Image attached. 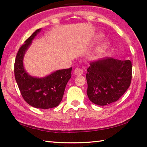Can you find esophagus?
I'll use <instances>...</instances> for the list:
<instances>
[{
	"mask_svg": "<svg viewBox=\"0 0 147 147\" xmlns=\"http://www.w3.org/2000/svg\"><path fill=\"white\" fill-rule=\"evenodd\" d=\"M83 73H84V71H83L82 69L76 67L75 69H74V74H75L77 76L81 75V74H83Z\"/></svg>",
	"mask_w": 147,
	"mask_h": 147,
	"instance_id": "34e87169",
	"label": "esophagus"
}]
</instances>
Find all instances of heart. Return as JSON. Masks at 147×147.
<instances>
[{
    "label": "heart",
    "mask_w": 147,
    "mask_h": 147,
    "mask_svg": "<svg viewBox=\"0 0 147 147\" xmlns=\"http://www.w3.org/2000/svg\"><path fill=\"white\" fill-rule=\"evenodd\" d=\"M103 38L102 34H98L97 36L95 37L96 40H99V39ZM109 46V43L108 41H104L103 43H102L97 49V55L98 56H102L106 53V51L108 50Z\"/></svg>",
    "instance_id": "obj_1"
}]
</instances>
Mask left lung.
Masks as SVG:
<instances>
[{
  "instance_id": "left-lung-1",
  "label": "left lung",
  "mask_w": 147,
  "mask_h": 147,
  "mask_svg": "<svg viewBox=\"0 0 147 147\" xmlns=\"http://www.w3.org/2000/svg\"><path fill=\"white\" fill-rule=\"evenodd\" d=\"M131 62L106 58L93 61L87 69V94L92 102L106 106L117 101L130 86Z\"/></svg>"
}]
</instances>
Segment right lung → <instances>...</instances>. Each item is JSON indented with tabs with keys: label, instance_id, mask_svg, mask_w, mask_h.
Returning <instances> with one entry per match:
<instances>
[{
	"label": "right lung",
	"instance_id": "right-lung-1",
	"mask_svg": "<svg viewBox=\"0 0 147 147\" xmlns=\"http://www.w3.org/2000/svg\"><path fill=\"white\" fill-rule=\"evenodd\" d=\"M40 31L41 28L36 30L19 49L15 60L14 73L24 100L34 108L49 109L61 102L67 84L71 77L72 67L58 70L43 78L32 76L26 73L23 65L24 54Z\"/></svg>",
	"mask_w": 147,
	"mask_h": 147
}]
</instances>
